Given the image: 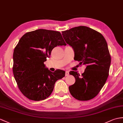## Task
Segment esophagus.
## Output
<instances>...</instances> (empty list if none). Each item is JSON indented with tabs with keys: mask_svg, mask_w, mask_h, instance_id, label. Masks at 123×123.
Instances as JSON below:
<instances>
[{
	"mask_svg": "<svg viewBox=\"0 0 123 123\" xmlns=\"http://www.w3.org/2000/svg\"><path fill=\"white\" fill-rule=\"evenodd\" d=\"M69 71H66L65 72V76H67L69 75Z\"/></svg>",
	"mask_w": 123,
	"mask_h": 123,
	"instance_id": "obj_1",
	"label": "esophagus"
}]
</instances>
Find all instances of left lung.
<instances>
[{"label":"left lung","mask_w":123,"mask_h":123,"mask_svg":"<svg viewBox=\"0 0 123 123\" xmlns=\"http://www.w3.org/2000/svg\"><path fill=\"white\" fill-rule=\"evenodd\" d=\"M67 44L73 48L74 59L86 65L85 72L69 74L75 78L69 86L72 96L79 101H88L96 97L109 76L111 58L105 39L100 33L85 26L62 32Z\"/></svg>","instance_id":"left-lung-1"}]
</instances>
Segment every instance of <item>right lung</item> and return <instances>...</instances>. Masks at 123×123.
Instances as JSON below:
<instances>
[{"instance_id": "add662e5", "label": "right lung", "mask_w": 123, "mask_h": 123, "mask_svg": "<svg viewBox=\"0 0 123 123\" xmlns=\"http://www.w3.org/2000/svg\"><path fill=\"white\" fill-rule=\"evenodd\" d=\"M66 45L59 32L38 29L27 32L20 39L13 54V73L20 91L29 99H46L52 93L57 80L65 76V71L53 72L44 62L52 49Z\"/></svg>"}]
</instances>
